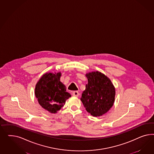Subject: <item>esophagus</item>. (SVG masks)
I'll return each instance as SVG.
<instances>
[{"label":"esophagus","mask_w":154,"mask_h":154,"mask_svg":"<svg viewBox=\"0 0 154 154\" xmlns=\"http://www.w3.org/2000/svg\"><path fill=\"white\" fill-rule=\"evenodd\" d=\"M72 95H73L74 97H79V92H78L77 91H73V92L72 93Z\"/></svg>","instance_id":"1"}]
</instances>
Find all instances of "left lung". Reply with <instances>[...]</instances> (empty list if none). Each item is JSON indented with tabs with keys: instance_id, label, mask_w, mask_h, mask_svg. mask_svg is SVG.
<instances>
[{
	"instance_id": "left-lung-1",
	"label": "left lung",
	"mask_w": 154,
	"mask_h": 154,
	"mask_svg": "<svg viewBox=\"0 0 154 154\" xmlns=\"http://www.w3.org/2000/svg\"><path fill=\"white\" fill-rule=\"evenodd\" d=\"M86 76L88 84L86 85L81 100L91 115L102 116L113 106L115 88L106 75L98 71L88 73Z\"/></svg>"
}]
</instances>
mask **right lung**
I'll list each match as a JSON object with an SVG mask.
<instances>
[{
  "label": "right lung",
  "instance_id": "right-lung-1",
  "mask_svg": "<svg viewBox=\"0 0 154 154\" xmlns=\"http://www.w3.org/2000/svg\"><path fill=\"white\" fill-rule=\"evenodd\" d=\"M60 72L46 73L35 85V95L42 108L51 113H56L71 97L66 87L61 82Z\"/></svg>",
  "mask_w": 154,
  "mask_h": 154
}]
</instances>
